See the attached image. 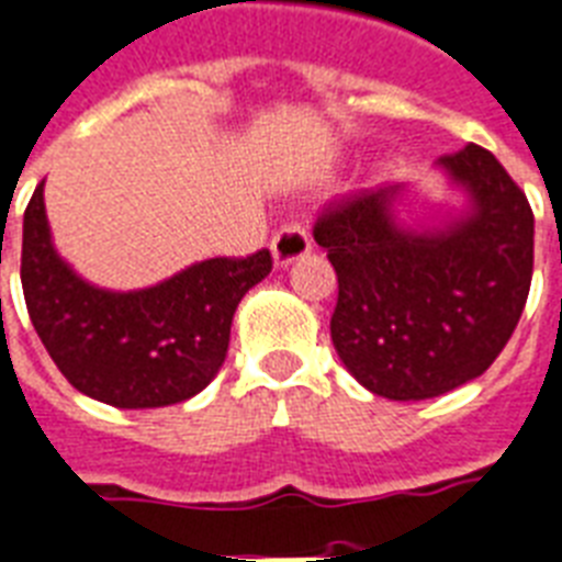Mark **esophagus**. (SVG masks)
Instances as JSON below:
<instances>
[{
	"label": "esophagus",
	"mask_w": 562,
	"mask_h": 562,
	"mask_svg": "<svg viewBox=\"0 0 562 562\" xmlns=\"http://www.w3.org/2000/svg\"><path fill=\"white\" fill-rule=\"evenodd\" d=\"M308 250H312V238H308L306 229L297 227V224L282 227L280 233L271 238V256L277 268H285V265L297 262V259H303Z\"/></svg>",
	"instance_id": "1"
}]
</instances>
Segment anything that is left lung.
Listing matches in <instances>:
<instances>
[{
	"label": "left lung",
	"mask_w": 562,
	"mask_h": 562,
	"mask_svg": "<svg viewBox=\"0 0 562 562\" xmlns=\"http://www.w3.org/2000/svg\"><path fill=\"white\" fill-rule=\"evenodd\" d=\"M458 210L408 218V189L364 192L317 218L338 273L333 344L384 400H431L479 379L510 341L533 273V212L481 145L440 157Z\"/></svg>",
	"instance_id": "8db88e82"
}]
</instances>
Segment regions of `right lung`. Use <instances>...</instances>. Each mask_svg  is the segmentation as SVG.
<instances>
[{
    "label": "right lung",
    "instance_id": "right-lung-1",
    "mask_svg": "<svg viewBox=\"0 0 562 562\" xmlns=\"http://www.w3.org/2000/svg\"><path fill=\"white\" fill-rule=\"evenodd\" d=\"M271 254L203 259L136 291L99 289L57 254L43 183L22 218V294L31 324L75 391L113 408H162L215 379L238 303Z\"/></svg>",
    "mask_w": 562,
    "mask_h": 562
}]
</instances>
